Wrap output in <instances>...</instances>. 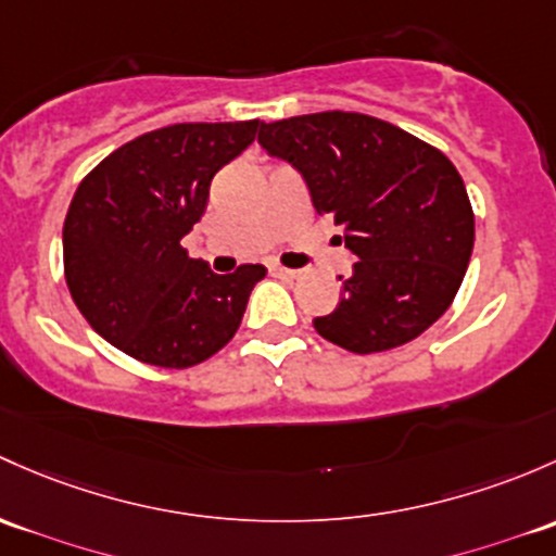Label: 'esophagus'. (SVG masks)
Here are the masks:
<instances>
[{
  "mask_svg": "<svg viewBox=\"0 0 556 556\" xmlns=\"http://www.w3.org/2000/svg\"><path fill=\"white\" fill-rule=\"evenodd\" d=\"M271 274L282 279H295L301 271H295V268H285V266H271Z\"/></svg>",
  "mask_w": 556,
  "mask_h": 556,
  "instance_id": "34e87169",
  "label": "esophagus"
}]
</instances>
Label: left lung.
Segmentation results:
<instances>
[{
	"label": "left lung",
	"mask_w": 556,
	"mask_h": 556,
	"mask_svg": "<svg viewBox=\"0 0 556 556\" xmlns=\"http://www.w3.org/2000/svg\"><path fill=\"white\" fill-rule=\"evenodd\" d=\"M258 140L306 178L314 207L356 255L343 298L314 319L354 354L389 352L429 330L458 293L475 248V210L453 162L391 122L319 111L261 122Z\"/></svg>",
	"instance_id": "obj_1"
}]
</instances>
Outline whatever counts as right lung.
I'll return each mask as SVG.
<instances>
[{"label":"right lung","instance_id":"add662e5","mask_svg":"<svg viewBox=\"0 0 556 556\" xmlns=\"http://www.w3.org/2000/svg\"><path fill=\"white\" fill-rule=\"evenodd\" d=\"M250 122H180L111 151L81 178L63 224V274L92 330L132 359L194 367L231 341L261 263L215 274L180 239L213 175L258 132Z\"/></svg>","mask_w":556,"mask_h":556}]
</instances>
